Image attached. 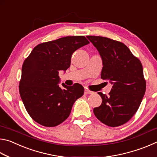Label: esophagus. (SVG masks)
Listing matches in <instances>:
<instances>
[{
  "instance_id": "esophagus-1",
  "label": "esophagus",
  "mask_w": 157,
  "mask_h": 157,
  "mask_svg": "<svg viewBox=\"0 0 157 157\" xmlns=\"http://www.w3.org/2000/svg\"><path fill=\"white\" fill-rule=\"evenodd\" d=\"M84 94H93V91H89V90L87 89H85V90H84Z\"/></svg>"
}]
</instances>
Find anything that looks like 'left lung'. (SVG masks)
<instances>
[{
  "label": "left lung",
  "instance_id": "left-lung-1",
  "mask_svg": "<svg viewBox=\"0 0 157 157\" xmlns=\"http://www.w3.org/2000/svg\"><path fill=\"white\" fill-rule=\"evenodd\" d=\"M86 37L102 57L101 78L112 84L109 95L98 92L102 102L94 113L106 125L121 126L136 113L145 93L142 63L122 42L100 36Z\"/></svg>",
  "mask_w": 157,
  "mask_h": 157
}]
</instances>
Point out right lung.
<instances>
[{
  "mask_svg": "<svg viewBox=\"0 0 157 157\" xmlns=\"http://www.w3.org/2000/svg\"><path fill=\"white\" fill-rule=\"evenodd\" d=\"M89 44L84 36H65L38 44L22 66L19 93L26 111L45 127H55L70 115L73 105L84 94L81 84L59 86V71L70 67L71 56Z\"/></svg>",
  "mask_w": 157,
  "mask_h": 157,
  "instance_id": "obj_1",
  "label": "right lung"
}]
</instances>
